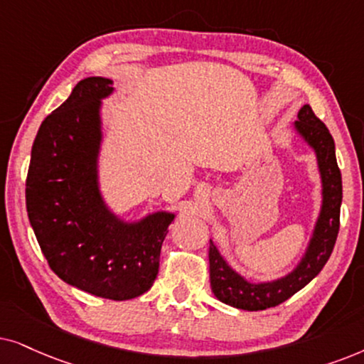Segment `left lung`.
<instances>
[{
  "label": "left lung",
  "mask_w": 364,
  "mask_h": 364,
  "mask_svg": "<svg viewBox=\"0 0 364 364\" xmlns=\"http://www.w3.org/2000/svg\"><path fill=\"white\" fill-rule=\"evenodd\" d=\"M294 128L301 134L318 158V168L323 183V206L314 226L313 238L304 253L301 263L284 278L269 283H251L240 276L230 266L216 246L210 241V279L211 289L220 301L230 306L259 311L278 306L294 293L306 287L314 276L323 269L336 243L340 231V210L343 200L341 171L338 168L334 141L326 124L313 113L311 106L304 105L298 113Z\"/></svg>",
  "instance_id": "left-lung-1"
}]
</instances>
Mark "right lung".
<instances>
[{
  "instance_id": "right-lung-1",
  "label": "right lung",
  "mask_w": 364,
  "mask_h": 364,
  "mask_svg": "<svg viewBox=\"0 0 364 364\" xmlns=\"http://www.w3.org/2000/svg\"><path fill=\"white\" fill-rule=\"evenodd\" d=\"M113 81L91 76L43 121L26 178V211L50 268L71 287L124 301L146 293L174 215L124 223L98 188L101 100Z\"/></svg>"
}]
</instances>
